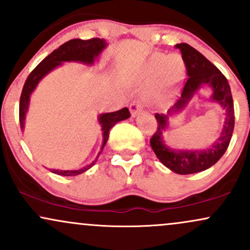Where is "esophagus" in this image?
<instances>
[{
    "mask_svg": "<svg viewBox=\"0 0 250 250\" xmlns=\"http://www.w3.org/2000/svg\"><path fill=\"white\" fill-rule=\"evenodd\" d=\"M129 109H130L131 115L135 116V115H137V114H139L140 111H142L143 105H142V103L140 102V101H134V102L130 103V107H129Z\"/></svg>",
    "mask_w": 250,
    "mask_h": 250,
    "instance_id": "obj_1",
    "label": "esophagus"
}]
</instances>
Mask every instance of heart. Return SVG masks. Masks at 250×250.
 I'll use <instances>...</instances> for the list:
<instances>
[{
    "mask_svg": "<svg viewBox=\"0 0 250 250\" xmlns=\"http://www.w3.org/2000/svg\"><path fill=\"white\" fill-rule=\"evenodd\" d=\"M186 67L179 55L168 56L165 54H155L149 59L146 67V76L149 80H157V87L153 100L156 103H165L173 93L176 85L185 75Z\"/></svg>",
    "mask_w": 250,
    "mask_h": 250,
    "instance_id": "heart-1",
    "label": "heart"
}]
</instances>
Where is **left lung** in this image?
Segmentation results:
<instances>
[{
    "label": "left lung",
    "instance_id": "1",
    "mask_svg": "<svg viewBox=\"0 0 250 250\" xmlns=\"http://www.w3.org/2000/svg\"><path fill=\"white\" fill-rule=\"evenodd\" d=\"M175 47L180 49L182 54V60L187 69L188 79L183 85L182 94L175 104L168 110V114L179 111L185 108L189 100L193 97L202 85H209L213 89L214 101H217L226 110V121L223 125L222 133L217 141L210 148L205 150L177 151L166 147L162 141V133L167 128L168 115L165 114H155L157 121V128L150 139V146L154 153L159 157L166 167L181 175H188L203 171L214 166L223 154L226 153L231 136H233L235 125V113L233 96L230 87L223 75L216 67L208 61L202 54L199 53L187 43H179Z\"/></svg>",
    "mask_w": 250,
    "mask_h": 250
}]
</instances>
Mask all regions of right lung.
I'll list each match as a JSON object with an SVG mask.
<instances>
[{
	"mask_svg": "<svg viewBox=\"0 0 250 250\" xmlns=\"http://www.w3.org/2000/svg\"><path fill=\"white\" fill-rule=\"evenodd\" d=\"M104 47L105 41L103 39H99V37H94V39L90 40L74 39L63 43L62 45H60L57 49H55L53 53L45 57L42 62H40V64L31 71L29 76L25 80L23 89H22L21 97H20V127H21V129H23L24 125L25 113H27L28 105H29L30 94L36 88L37 83L41 81L42 77H44V75H47L50 70H53L57 65L61 64L62 62L76 61L91 64L94 62V60L99 56V54L104 49ZM128 117H130V113H129L128 108H122L117 111H113V113H105L100 115L99 121L100 125H102L103 130L102 149L108 141L109 130L117 122L122 121V120H127ZM99 155H97V157H99ZM97 157L95 161L91 162L87 167L79 169V170H56V169H54L53 173L62 175V176H75V175L84 173L89 168L93 167L97 161Z\"/></svg>",
	"mask_w": 250,
	"mask_h": 250,
	"instance_id": "1",
	"label": "right lung"
}]
</instances>
